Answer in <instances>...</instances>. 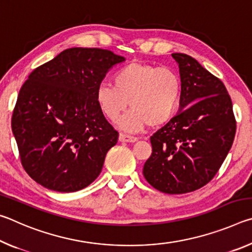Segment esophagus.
Returning a JSON list of instances; mask_svg holds the SVG:
<instances>
[{"instance_id": "34e87169", "label": "esophagus", "mask_w": 252, "mask_h": 252, "mask_svg": "<svg viewBox=\"0 0 252 252\" xmlns=\"http://www.w3.org/2000/svg\"><path fill=\"white\" fill-rule=\"evenodd\" d=\"M119 140H120L121 142H135V141H138V138L133 135L121 133L120 135H119Z\"/></svg>"}]
</instances>
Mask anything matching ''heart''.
Masks as SVG:
<instances>
[{"label":"heart","instance_id":"obj_1","mask_svg":"<svg viewBox=\"0 0 252 252\" xmlns=\"http://www.w3.org/2000/svg\"><path fill=\"white\" fill-rule=\"evenodd\" d=\"M112 82L97 87L95 102L112 122L120 118L129 102L131 110L119 121L126 131L164 125L174 116L181 99V78L169 66L132 62L114 73Z\"/></svg>","mask_w":252,"mask_h":252}]
</instances>
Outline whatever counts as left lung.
Here are the masks:
<instances>
[{
	"label": "left lung",
	"instance_id": "left-lung-1",
	"mask_svg": "<svg viewBox=\"0 0 252 252\" xmlns=\"http://www.w3.org/2000/svg\"><path fill=\"white\" fill-rule=\"evenodd\" d=\"M172 58L180 69L183 110L151 135L143 176L161 192L181 194L206 186L219 171L237 122L224 84L190 55Z\"/></svg>",
	"mask_w": 252,
	"mask_h": 252
}]
</instances>
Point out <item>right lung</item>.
I'll use <instances>...</instances> for the list:
<instances>
[{"label": "right lung", "instance_id": "add662e5", "mask_svg": "<svg viewBox=\"0 0 252 252\" xmlns=\"http://www.w3.org/2000/svg\"><path fill=\"white\" fill-rule=\"evenodd\" d=\"M123 61L110 50L72 48L30 73L11 126L21 163L34 181L74 192L99 177L119 132L102 114L95 92L110 67Z\"/></svg>", "mask_w": 252, "mask_h": 252}]
</instances>
